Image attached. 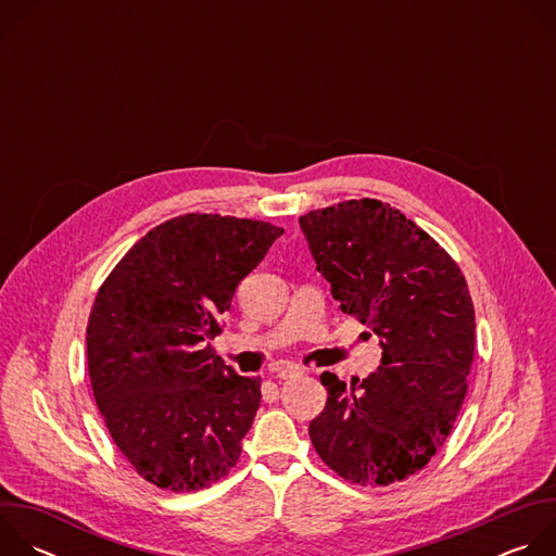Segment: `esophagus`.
I'll list each match as a JSON object with an SVG mask.
<instances>
[{
	"label": "esophagus",
	"instance_id": "1",
	"mask_svg": "<svg viewBox=\"0 0 556 556\" xmlns=\"http://www.w3.org/2000/svg\"><path fill=\"white\" fill-rule=\"evenodd\" d=\"M299 376H303V371L296 369V367H283V369L277 371V378H279V380H294V378H299Z\"/></svg>",
	"mask_w": 556,
	"mask_h": 556
}]
</instances>
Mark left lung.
Here are the masks:
<instances>
[{
    "label": "left lung",
    "instance_id": "1",
    "mask_svg": "<svg viewBox=\"0 0 556 556\" xmlns=\"http://www.w3.org/2000/svg\"><path fill=\"white\" fill-rule=\"evenodd\" d=\"M341 309L380 337L361 382L321 376L326 409L309 422L319 457L343 480L389 486L422 470L466 399L475 309L455 260L387 202L363 198L299 217Z\"/></svg>",
    "mask_w": 556,
    "mask_h": 556
}]
</instances>
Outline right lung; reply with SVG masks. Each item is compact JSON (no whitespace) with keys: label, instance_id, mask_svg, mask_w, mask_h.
Instances as JSON below:
<instances>
[{"label":"right lung","instance_id":"1","mask_svg":"<svg viewBox=\"0 0 556 556\" xmlns=\"http://www.w3.org/2000/svg\"><path fill=\"white\" fill-rule=\"evenodd\" d=\"M283 235L262 219L187 213L151 228L101 283L88 319V371L105 427L142 480L202 491L242 455L262 376L204 345L240 283Z\"/></svg>","mask_w":556,"mask_h":556}]
</instances>
